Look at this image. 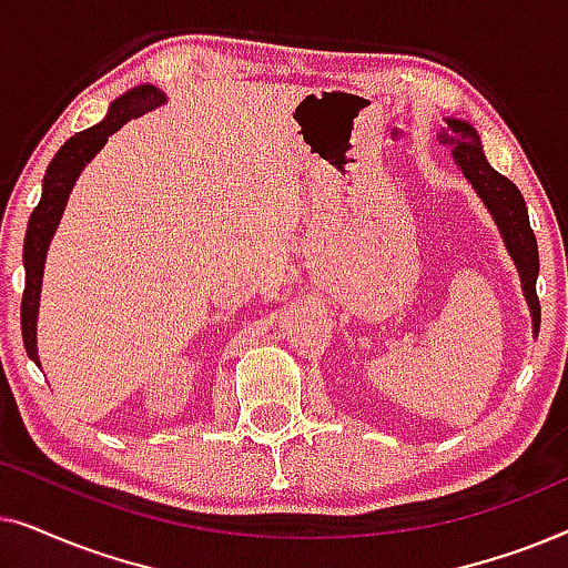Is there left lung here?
Masks as SVG:
<instances>
[{"label":"left lung","instance_id":"left-lung-1","mask_svg":"<svg viewBox=\"0 0 568 568\" xmlns=\"http://www.w3.org/2000/svg\"><path fill=\"white\" fill-rule=\"evenodd\" d=\"M442 142L453 146V158L463 173L484 199L488 212L494 214L496 224H499L504 243H507L511 258L517 263L519 278H523V290L532 313L535 333L540 331V300L535 292V282H538L540 258H538V240L530 227V216H527V206L523 193L507 175L496 173L488 165L484 150H480L478 134L470 123L447 119V129L442 134Z\"/></svg>","mask_w":568,"mask_h":568}]
</instances>
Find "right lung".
<instances>
[{
	"mask_svg": "<svg viewBox=\"0 0 568 568\" xmlns=\"http://www.w3.org/2000/svg\"><path fill=\"white\" fill-rule=\"evenodd\" d=\"M165 103V95L152 84H142L134 88L126 95H121L111 105V111L98 126L84 129L74 134L61 150L53 154L49 170L43 175V193L38 206L33 209L26 232V245H22V263H26V292H22L20 305V323H22V341H26V352L30 359L38 364V348H36V317H38V302H41V278H43V263L45 251L53 232L59 227L61 212H64L69 191L82 173V168L95 158V152L108 142V136L115 134L129 119H136L152 108ZM41 367V364H38Z\"/></svg>",
	"mask_w": 568,
	"mask_h": 568,
	"instance_id": "obj_1",
	"label": "right lung"
}]
</instances>
